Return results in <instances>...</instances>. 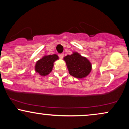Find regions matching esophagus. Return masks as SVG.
I'll use <instances>...</instances> for the list:
<instances>
[{
  "label": "esophagus",
  "instance_id": "1",
  "mask_svg": "<svg viewBox=\"0 0 129 129\" xmlns=\"http://www.w3.org/2000/svg\"><path fill=\"white\" fill-rule=\"evenodd\" d=\"M63 56H64V55H63V53H61V54H59V57H60V59H62L63 57Z\"/></svg>",
  "mask_w": 129,
  "mask_h": 129
}]
</instances>
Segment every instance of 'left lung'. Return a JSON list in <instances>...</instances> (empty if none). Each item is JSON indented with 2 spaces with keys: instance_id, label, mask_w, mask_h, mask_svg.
<instances>
[{
  "instance_id": "obj_1",
  "label": "left lung",
  "mask_w": 129,
  "mask_h": 129,
  "mask_svg": "<svg viewBox=\"0 0 129 129\" xmlns=\"http://www.w3.org/2000/svg\"><path fill=\"white\" fill-rule=\"evenodd\" d=\"M70 75L78 79L85 78L91 72V63L87 57L82 56L78 52L63 57Z\"/></svg>"
}]
</instances>
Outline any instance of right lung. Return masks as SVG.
Returning a JSON list of instances; mask_svg holds the SVG:
<instances>
[{
    "label": "right lung",
    "instance_id": "obj_1",
    "mask_svg": "<svg viewBox=\"0 0 129 129\" xmlns=\"http://www.w3.org/2000/svg\"><path fill=\"white\" fill-rule=\"evenodd\" d=\"M57 59H59L58 56L55 54L43 56L42 58L36 62L35 67V71L41 76L49 75L53 70L54 62Z\"/></svg>",
    "mask_w": 129,
    "mask_h": 129
}]
</instances>
